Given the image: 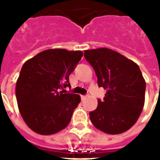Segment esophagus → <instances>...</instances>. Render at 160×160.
<instances>
[{
    "label": "esophagus",
    "mask_w": 160,
    "mask_h": 160,
    "mask_svg": "<svg viewBox=\"0 0 160 160\" xmlns=\"http://www.w3.org/2000/svg\"><path fill=\"white\" fill-rule=\"evenodd\" d=\"M85 98H86V96H85V95H81V100H85Z\"/></svg>",
    "instance_id": "esophagus-1"
}]
</instances>
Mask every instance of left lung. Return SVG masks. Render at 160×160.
<instances>
[{"mask_svg": "<svg viewBox=\"0 0 160 160\" xmlns=\"http://www.w3.org/2000/svg\"><path fill=\"white\" fill-rule=\"evenodd\" d=\"M84 56L94 68L104 100L90 113L96 129L109 134L124 133L139 119L144 105L145 80L139 65L108 48L87 50Z\"/></svg>", "mask_w": 160, "mask_h": 160, "instance_id": "left-lung-1", "label": "left lung"}]
</instances>
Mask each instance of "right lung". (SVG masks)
Instances as JSON below:
<instances>
[{"instance_id": "add662e5", "label": "right lung", "mask_w": 160, "mask_h": 160, "mask_svg": "<svg viewBox=\"0 0 160 160\" xmlns=\"http://www.w3.org/2000/svg\"><path fill=\"white\" fill-rule=\"evenodd\" d=\"M82 56L80 51L49 49L24 63L16 81V100L24 121L34 132L50 135L69 124L80 96L60 90L70 86L69 75Z\"/></svg>"}]
</instances>
